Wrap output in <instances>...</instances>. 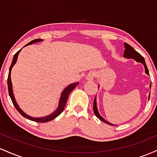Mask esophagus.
I'll return each instance as SVG.
<instances>
[{
	"label": "esophagus",
	"mask_w": 157,
	"mask_h": 157,
	"mask_svg": "<svg viewBox=\"0 0 157 157\" xmlns=\"http://www.w3.org/2000/svg\"><path fill=\"white\" fill-rule=\"evenodd\" d=\"M94 76V75L93 73L89 74V75H88V77H87V80H89V81H93Z\"/></svg>",
	"instance_id": "esophagus-1"
}]
</instances>
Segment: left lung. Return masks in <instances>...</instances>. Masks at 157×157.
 Segmentation results:
<instances>
[{
    "instance_id": "1",
    "label": "left lung",
    "mask_w": 157,
    "mask_h": 157,
    "mask_svg": "<svg viewBox=\"0 0 157 157\" xmlns=\"http://www.w3.org/2000/svg\"><path fill=\"white\" fill-rule=\"evenodd\" d=\"M125 51H124V57H126V58H132V59H134L135 60L137 61L139 63H141L144 65V66H145V73L147 74V75H149V71H148V69H147V67L146 66V63H145V59H144V57H142V56L140 55V53H138L136 51V50L134 49V48L132 47V46H131L130 45L126 44L125 43ZM150 87H151V84L150 85ZM150 96V95H149ZM93 110H94V114L96 115V117L98 119H100V120H102V122H105V123L109 124V125H113V124L110 123V122H107L105 120H104L103 118L100 115V113L98 112V110H97V103H96V97H95L94 100V107H93Z\"/></svg>"
}]
</instances>
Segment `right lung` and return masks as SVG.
I'll return each mask as SVG.
<instances>
[{
    "mask_svg": "<svg viewBox=\"0 0 157 157\" xmlns=\"http://www.w3.org/2000/svg\"><path fill=\"white\" fill-rule=\"evenodd\" d=\"M42 40H43L42 39H35V40H32L31 42L29 43V44H27L25 46H28V45H31L32 44H34V43L40 42V41H42ZM21 49H22V48H21ZM21 49H20L19 51L17 52V53H15V55H14L13 60H12V64H11L10 68V71H9L8 79H7V84H8L9 94H10L11 100H12V103H13V105L15 107V109H17V111H18V112L21 113V115H22L23 117L27 118V119H29V120H32V121H35L37 122H46L48 121H51V120H54V119L57 117V116H59V115H60V113L63 112V111L64 110L65 106H66V102H67L68 95H69V94L71 93V91H73V89L76 87L77 85H78V82H75V83L70 84L69 86H68V87H66V89L63 90V91L62 94H61L60 101H59L58 108H57V109L56 110L55 112L52 113V114L48 115V116L44 117H40V118H34V117H32L29 116V115L26 114V113L23 112L22 110L20 109L19 106L17 105V102H16L15 97H14V95H13V92H12V81H11V71H12V67H13V66L15 64L16 61H17V57H18V55H19L20 52L21 51Z\"/></svg>",
    "mask_w": 157,
    "mask_h": 157,
    "instance_id": "obj_1",
    "label": "right lung"
}]
</instances>
